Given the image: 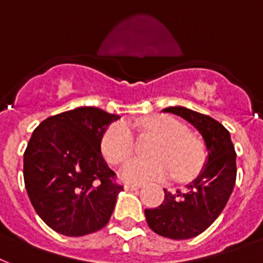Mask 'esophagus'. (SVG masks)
Here are the masks:
<instances>
[{"label": "esophagus", "instance_id": "obj_1", "mask_svg": "<svg viewBox=\"0 0 263 263\" xmlns=\"http://www.w3.org/2000/svg\"><path fill=\"white\" fill-rule=\"evenodd\" d=\"M139 189H141V185H140V184H133V183H124V190L134 191V190H139Z\"/></svg>", "mask_w": 263, "mask_h": 263}]
</instances>
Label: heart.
Listing matches in <instances>:
<instances>
[{
	"label": "heart",
	"instance_id": "b5f03b06",
	"mask_svg": "<svg viewBox=\"0 0 263 263\" xmlns=\"http://www.w3.org/2000/svg\"><path fill=\"white\" fill-rule=\"evenodd\" d=\"M143 132L159 136L154 158H133L120 169V177L129 183L162 180L173 169L179 179L195 176L205 161V147L198 136L187 132L180 120L172 116L157 115L136 122ZM101 149L108 162L119 165L133 154L134 137L127 124H112L102 137Z\"/></svg>",
	"mask_w": 263,
	"mask_h": 263
}]
</instances>
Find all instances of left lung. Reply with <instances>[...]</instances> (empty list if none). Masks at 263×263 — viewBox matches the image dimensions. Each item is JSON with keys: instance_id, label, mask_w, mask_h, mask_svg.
Wrapping results in <instances>:
<instances>
[{"instance_id": "8db88e82", "label": "left lung", "mask_w": 263, "mask_h": 263, "mask_svg": "<svg viewBox=\"0 0 263 263\" xmlns=\"http://www.w3.org/2000/svg\"><path fill=\"white\" fill-rule=\"evenodd\" d=\"M163 112L180 116L195 127L204 140L206 159L199 175L185 185V191L171 193L157 208L145 209L153 232L173 240L198 236L222 214L236 183V151L226 127L208 115L184 106H169Z\"/></svg>"}]
</instances>
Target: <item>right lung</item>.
I'll use <instances>...</instances> for the list:
<instances>
[{"label": "right lung", "mask_w": 263, "mask_h": 263, "mask_svg": "<svg viewBox=\"0 0 263 263\" xmlns=\"http://www.w3.org/2000/svg\"><path fill=\"white\" fill-rule=\"evenodd\" d=\"M120 119L94 106L47 118L23 155V177L33 208L59 234L80 237L109 222L123 187L114 183L101 154L108 126Z\"/></svg>", "instance_id": "1"}]
</instances>
